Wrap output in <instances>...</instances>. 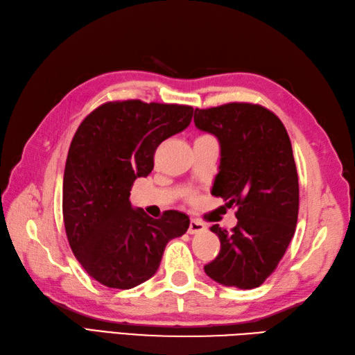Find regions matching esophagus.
Wrapping results in <instances>:
<instances>
[{
    "label": "esophagus",
    "instance_id": "1",
    "mask_svg": "<svg viewBox=\"0 0 355 355\" xmlns=\"http://www.w3.org/2000/svg\"><path fill=\"white\" fill-rule=\"evenodd\" d=\"M205 230V224L201 222L200 219H191V224H189V230L187 233L189 234H196V233H201Z\"/></svg>",
    "mask_w": 355,
    "mask_h": 355
}]
</instances>
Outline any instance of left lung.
<instances>
[{
  "mask_svg": "<svg viewBox=\"0 0 355 355\" xmlns=\"http://www.w3.org/2000/svg\"><path fill=\"white\" fill-rule=\"evenodd\" d=\"M193 121L220 145L211 195L237 209L234 228H210L220 251L204 270L219 284L254 289L277 269L298 220V172L289 135L275 113L250 103L195 109Z\"/></svg>",
  "mask_w": 355,
  "mask_h": 355,
  "instance_id": "1",
  "label": "left lung"
}]
</instances>
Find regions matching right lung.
I'll return each instance as SVG.
<instances>
[{"label":"right lung","mask_w":355,"mask_h":355,"mask_svg":"<svg viewBox=\"0 0 355 355\" xmlns=\"http://www.w3.org/2000/svg\"><path fill=\"white\" fill-rule=\"evenodd\" d=\"M191 105L113 101L80 123L63 175V222L71 250L87 274L107 287L131 289L157 272L171 239L191 220L168 210L160 219L133 209L135 180L154 168L157 146L189 127Z\"/></svg>","instance_id":"add662e5"}]
</instances>
